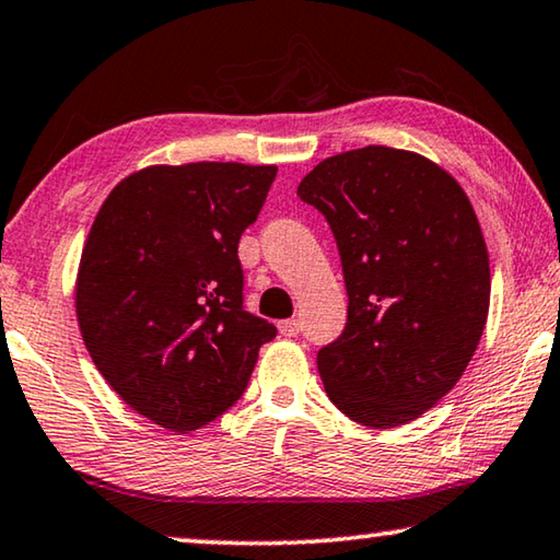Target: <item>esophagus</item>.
I'll list each match as a JSON object with an SVG mask.
<instances>
[{"label":"esophagus","instance_id":"1","mask_svg":"<svg viewBox=\"0 0 560 560\" xmlns=\"http://www.w3.org/2000/svg\"><path fill=\"white\" fill-rule=\"evenodd\" d=\"M279 331H281L283 336H299L301 322H299V318H287V322L279 324Z\"/></svg>","mask_w":560,"mask_h":560}]
</instances>
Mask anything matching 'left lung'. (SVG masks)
<instances>
[{"label": "left lung", "mask_w": 560, "mask_h": 560, "mask_svg": "<svg viewBox=\"0 0 560 560\" xmlns=\"http://www.w3.org/2000/svg\"><path fill=\"white\" fill-rule=\"evenodd\" d=\"M296 194L331 226L349 294L341 336L316 357L328 398L371 429L419 419L486 326L491 269L471 201L431 159L374 144L324 159Z\"/></svg>", "instance_id": "8db88e82"}]
</instances>
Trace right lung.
<instances>
[{"mask_svg": "<svg viewBox=\"0 0 560 560\" xmlns=\"http://www.w3.org/2000/svg\"><path fill=\"white\" fill-rule=\"evenodd\" d=\"M277 166H147L114 186L86 236L77 322L124 404L186 433L242 398L277 326L244 312L238 238Z\"/></svg>", "mask_w": 560, "mask_h": 560, "instance_id": "obj_1", "label": "right lung"}]
</instances>
